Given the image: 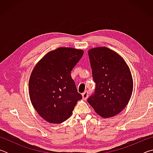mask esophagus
Instances as JSON below:
<instances>
[{
    "instance_id": "34e87169",
    "label": "esophagus",
    "mask_w": 153,
    "mask_h": 153,
    "mask_svg": "<svg viewBox=\"0 0 153 153\" xmlns=\"http://www.w3.org/2000/svg\"><path fill=\"white\" fill-rule=\"evenodd\" d=\"M88 97V92H85L82 94V98L84 100H86Z\"/></svg>"
}]
</instances>
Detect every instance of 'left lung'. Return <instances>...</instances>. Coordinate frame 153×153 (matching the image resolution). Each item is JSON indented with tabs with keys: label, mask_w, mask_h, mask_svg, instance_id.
Wrapping results in <instances>:
<instances>
[{
	"label": "left lung",
	"mask_w": 153,
	"mask_h": 153,
	"mask_svg": "<svg viewBox=\"0 0 153 153\" xmlns=\"http://www.w3.org/2000/svg\"><path fill=\"white\" fill-rule=\"evenodd\" d=\"M88 55L96 89L88 102L102 117H114L124 109L132 94L130 69L123 57L105 46L89 49Z\"/></svg>",
	"instance_id": "1"
}]
</instances>
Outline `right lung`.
I'll list each match as a JSON object with an SVG mask.
<instances>
[{
    "label": "right lung",
    "mask_w": 153,
    "mask_h": 153,
    "mask_svg": "<svg viewBox=\"0 0 153 153\" xmlns=\"http://www.w3.org/2000/svg\"><path fill=\"white\" fill-rule=\"evenodd\" d=\"M84 51L60 47L46 53L36 65L29 80L31 102L41 117L51 123L68 120L82 97L71 71Z\"/></svg>",
    "instance_id": "right-lung-1"
}]
</instances>
